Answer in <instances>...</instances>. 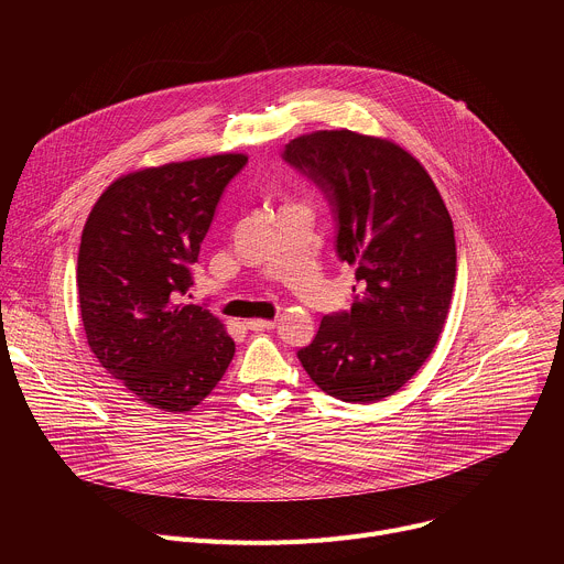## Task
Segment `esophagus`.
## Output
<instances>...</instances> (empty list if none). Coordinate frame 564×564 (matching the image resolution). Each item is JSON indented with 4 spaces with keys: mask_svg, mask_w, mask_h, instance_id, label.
I'll return each mask as SVG.
<instances>
[{
    "mask_svg": "<svg viewBox=\"0 0 564 564\" xmlns=\"http://www.w3.org/2000/svg\"><path fill=\"white\" fill-rule=\"evenodd\" d=\"M274 326H276V321H272V318H250V321H246V328L254 330V333L274 330Z\"/></svg>",
    "mask_w": 564,
    "mask_h": 564,
    "instance_id": "1",
    "label": "esophagus"
}]
</instances>
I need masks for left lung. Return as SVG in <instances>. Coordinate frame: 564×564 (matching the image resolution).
Masks as SVG:
<instances>
[{
	"mask_svg": "<svg viewBox=\"0 0 564 564\" xmlns=\"http://www.w3.org/2000/svg\"><path fill=\"white\" fill-rule=\"evenodd\" d=\"M283 160L330 200L337 257L359 283L352 307L326 314L296 357L324 392L372 404L440 339L457 270L453 220L420 160L386 138L314 131L290 140Z\"/></svg>",
	"mask_w": 564,
	"mask_h": 564,
	"instance_id": "left-lung-1",
	"label": "left lung"
}]
</instances>
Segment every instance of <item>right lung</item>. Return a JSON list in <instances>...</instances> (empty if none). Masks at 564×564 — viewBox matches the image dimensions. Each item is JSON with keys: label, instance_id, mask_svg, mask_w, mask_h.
<instances>
[{"label": "right lung", "instance_id": "obj_1", "mask_svg": "<svg viewBox=\"0 0 564 564\" xmlns=\"http://www.w3.org/2000/svg\"><path fill=\"white\" fill-rule=\"evenodd\" d=\"M246 163L218 153L120 176L83 229L77 299L89 348L153 409L192 411L234 357L223 321L181 299L216 205Z\"/></svg>", "mask_w": 564, "mask_h": 564}]
</instances>
